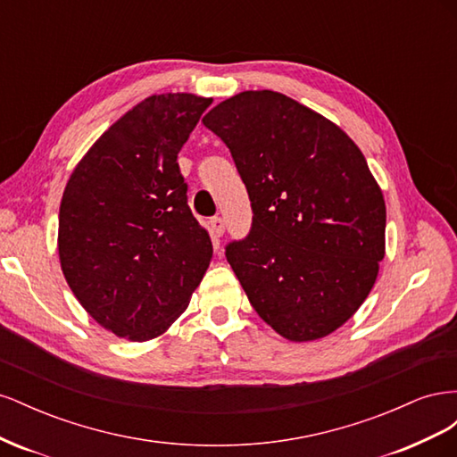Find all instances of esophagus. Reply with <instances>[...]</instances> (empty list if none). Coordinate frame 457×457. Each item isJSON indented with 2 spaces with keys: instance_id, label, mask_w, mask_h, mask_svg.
<instances>
[{
  "instance_id": "1",
  "label": "esophagus",
  "mask_w": 457,
  "mask_h": 457,
  "mask_svg": "<svg viewBox=\"0 0 457 457\" xmlns=\"http://www.w3.org/2000/svg\"><path fill=\"white\" fill-rule=\"evenodd\" d=\"M210 227H212V234L215 238H220L223 237V232H225V223H223V219L220 217H213L212 220H210Z\"/></svg>"
}]
</instances>
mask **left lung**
<instances>
[{
	"label": "left lung",
	"instance_id": "1",
	"mask_svg": "<svg viewBox=\"0 0 457 457\" xmlns=\"http://www.w3.org/2000/svg\"><path fill=\"white\" fill-rule=\"evenodd\" d=\"M252 200L227 261L255 312L287 341L334 334L361 309L385 257L383 192L337 123L276 91H242L202 120Z\"/></svg>",
	"mask_w": 457,
	"mask_h": 457
}]
</instances>
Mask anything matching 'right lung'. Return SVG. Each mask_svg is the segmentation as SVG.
I'll return each instance as SVG.
<instances>
[{"instance_id": "right-lung-1", "label": "right lung", "mask_w": 457, "mask_h": 457, "mask_svg": "<svg viewBox=\"0 0 457 457\" xmlns=\"http://www.w3.org/2000/svg\"><path fill=\"white\" fill-rule=\"evenodd\" d=\"M212 101L146 96L91 145L64 187L62 274L79 305L118 337L165 334L210 267V232L187 204L177 154Z\"/></svg>"}]
</instances>
